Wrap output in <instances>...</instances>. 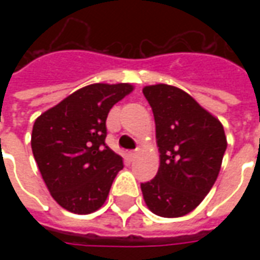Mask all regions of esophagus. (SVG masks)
<instances>
[{
	"label": "esophagus",
	"mask_w": 260,
	"mask_h": 260,
	"mask_svg": "<svg viewBox=\"0 0 260 260\" xmlns=\"http://www.w3.org/2000/svg\"><path fill=\"white\" fill-rule=\"evenodd\" d=\"M129 158L131 160H134V158H136V156H138V150H134V152H129Z\"/></svg>",
	"instance_id": "esophagus-1"
}]
</instances>
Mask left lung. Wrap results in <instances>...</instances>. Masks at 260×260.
<instances>
[{
  "mask_svg": "<svg viewBox=\"0 0 260 260\" xmlns=\"http://www.w3.org/2000/svg\"><path fill=\"white\" fill-rule=\"evenodd\" d=\"M156 124L157 175L141 184L149 210L182 217L201 205L217 180L227 149L223 124L180 87H143Z\"/></svg>",
  "mask_w": 260,
  "mask_h": 260,
  "instance_id": "8db88e82",
  "label": "left lung"
}]
</instances>
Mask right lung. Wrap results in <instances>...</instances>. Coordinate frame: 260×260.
<instances>
[{
  "label": "right lung",
  "instance_id": "right-lung-1",
  "mask_svg": "<svg viewBox=\"0 0 260 260\" xmlns=\"http://www.w3.org/2000/svg\"><path fill=\"white\" fill-rule=\"evenodd\" d=\"M131 83H93L39 115L31 150L43 181L65 210L89 214L107 199L122 157L104 143L106 119L115 103L134 91Z\"/></svg>",
  "mask_w": 260,
  "mask_h": 260
}]
</instances>
